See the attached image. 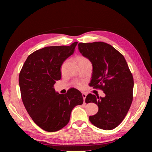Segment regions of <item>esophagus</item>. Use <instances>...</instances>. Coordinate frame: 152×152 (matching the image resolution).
Returning a JSON list of instances; mask_svg holds the SVG:
<instances>
[{"instance_id": "obj_1", "label": "esophagus", "mask_w": 152, "mask_h": 152, "mask_svg": "<svg viewBox=\"0 0 152 152\" xmlns=\"http://www.w3.org/2000/svg\"><path fill=\"white\" fill-rule=\"evenodd\" d=\"M86 96H87L86 94L82 93V97H83V99H84V103H85V99H86Z\"/></svg>"}]
</instances>
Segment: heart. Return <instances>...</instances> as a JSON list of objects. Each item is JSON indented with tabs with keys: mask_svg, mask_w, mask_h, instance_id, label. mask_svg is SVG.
<instances>
[{
	"mask_svg": "<svg viewBox=\"0 0 152 152\" xmlns=\"http://www.w3.org/2000/svg\"><path fill=\"white\" fill-rule=\"evenodd\" d=\"M78 61H79V63H86V62H89L88 59H87V58H84V57H79L78 58ZM77 86L79 87H80L81 86V84H78Z\"/></svg>",
	"mask_w": 152,
	"mask_h": 152,
	"instance_id": "b5f03b06",
	"label": "heart"
}]
</instances>
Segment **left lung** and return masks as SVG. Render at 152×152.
Segmentation results:
<instances>
[{
  "instance_id": "8db88e82",
  "label": "left lung",
  "mask_w": 152,
  "mask_h": 152,
  "mask_svg": "<svg viewBox=\"0 0 152 152\" xmlns=\"http://www.w3.org/2000/svg\"><path fill=\"white\" fill-rule=\"evenodd\" d=\"M79 50L93 65L89 86L102 89L103 98L89 94L86 103H94L98 112L89 117L94 126L112 130L125 118L132 102L134 81L124 56L111 45L103 42L79 43Z\"/></svg>"
}]
</instances>
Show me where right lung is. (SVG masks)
Returning <instances> with one entry per match:
<instances>
[{"label":"right lung","instance_id":"right-lung-1","mask_svg":"<svg viewBox=\"0 0 152 152\" xmlns=\"http://www.w3.org/2000/svg\"><path fill=\"white\" fill-rule=\"evenodd\" d=\"M77 43L36 50L27 58L20 73L23 103L32 120L44 131L60 130L70 121L73 108L83 103L79 90L72 88L63 94L53 87L61 78L62 64L74 53Z\"/></svg>","mask_w":152,"mask_h":152}]
</instances>
